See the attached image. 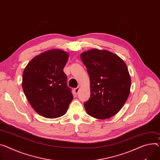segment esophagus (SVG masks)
<instances>
[{
	"label": "esophagus",
	"instance_id": "34e87169",
	"mask_svg": "<svg viewBox=\"0 0 160 160\" xmlns=\"http://www.w3.org/2000/svg\"><path fill=\"white\" fill-rule=\"evenodd\" d=\"M79 90H80V87H78V88H75V89H74V91H75V92L76 94H77L78 93Z\"/></svg>",
	"mask_w": 160,
	"mask_h": 160
}]
</instances>
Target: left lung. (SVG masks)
<instances>
[{"label": "left lung", "mask_w": 160, "mask_h": 160, "mask_svg": "<svg viewBox=\"0 0 160 160\" xmlns=\"http://www.w3.org/2000/svg\"><path fill=\"white\" fill-rule=\"evenodd\" d=\"M80 57L91 84L85 109L92 118L108 119L119 112L128 98L131 77L128 67L120 57L106 50L91 49Z\"/></svg>", "instance_id": "8db88e82"}]
</instances>
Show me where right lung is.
<instances>
[{
  "label": "right lung",
  "instance_id": "1",
  "mask_svg": "<svg viewBox=\"0 0 160 160\" xmlns=\"http://www.w3.org/2000/svg\"><path fill=\"white\" fill-rule=\"evenodd\" d=\"M68 58L67 52L48 50L34 57L23 70L24 94L32 108L42 117H61L73 99L63 71Z\"/></svg>",
  "mask_w": 160,
  "mask_h": 160
}]
</instances>
